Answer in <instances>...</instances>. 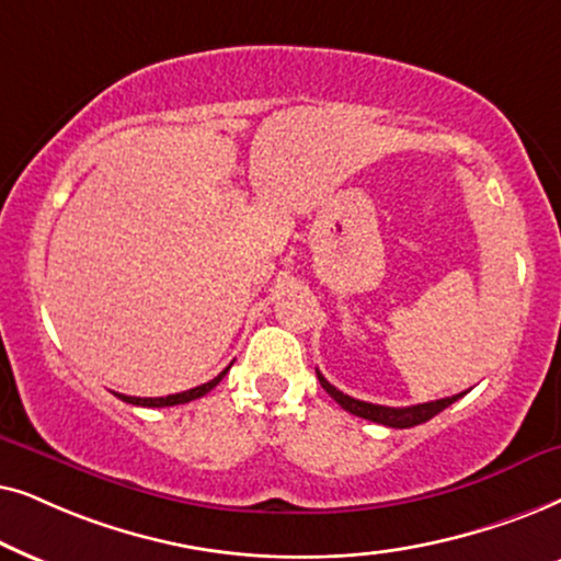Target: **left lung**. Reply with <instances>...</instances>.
Here are the masks:
<instances>
[{
  "label": "left lung",
  "instance_id": "1",
  "mask_svg": "<svg viewBox=\"0 0 561 561\" xmlns=\"http://www.w3.org/2000/svg\"><path fill=\"white\" fill-rule=\"evenodd\" d=\"M318 379H320V385H323V390L331 394V398L339 402L343 410H348L351 415L367 417V421H371V423L387 425V428H413V425H421L425 421H431L433 415L442 413V410L449 408L451 402H457L459 398H465V392H459V394H451V398H444V400L421 402V405L387 408V405H375V402L356 400V398H351V394H343L341 390H335V387L328 382V379L320 375V371H318Z\"/></svg>",
  "mask_w": 561,
  "mask_h": 561
}]
</instances>
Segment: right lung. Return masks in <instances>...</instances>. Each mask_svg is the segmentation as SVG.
Instances as JSON below:
<instances>
[{
    "mask_svg": "<svg viewBox=\"0 0 561 561\" xmlns=\"http://www.w3.org/2000/svg\"><path fill=\"white\" fill-rule=\"evenodd\" d=\"M228 369H230V367H228ZM228 369H222L218 377L210 379V382H205V385H199V387H192V390H186V392L167 394V398H130V394H119V392H115V394H117V398L123 400V402H130V405H144V408H169V405H184V402H192V400L203 398V394L210 392L213 387L218 385L220 379L228 375Z\"/></svg>",
    "mask_w": 561,
    "mask_h": 561,
    "instance_id": "add662e5",
    "label": "right lung"
}]
</instances>
